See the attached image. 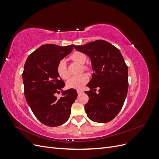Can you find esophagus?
<instances>
[{"label":"esophagus","instance_id":"obj_1","mask_svg":"<svg viewBox=\"0 0 159 159\" xmlns=\"http://www.w3.org/2000/svg\"><path fill=\"white\" fill-rule=\"evenodd\" d=\"M77 92H78V94H81V93H82L84 91H82V90H80V89H78L77 90Z\"/></svg>","mask_w":159,"mask_h":159}]
</instances>
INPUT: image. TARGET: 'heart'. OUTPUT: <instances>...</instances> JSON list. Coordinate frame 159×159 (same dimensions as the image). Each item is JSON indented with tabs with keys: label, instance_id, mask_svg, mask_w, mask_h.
I'll return each instance as SVG.
<instances>
[{
	"label": "heart",
	"instance_id": "b5f03b06",
	"mask_svg": "<svg viewBox=\"0 0 159 159\" xmlns=\"http://www.w3.org/2000/svg\"><path fill=\"white\" fill-rule=\"evenodd\" d=\"M70 59L82 65V68L84 71H89V67L87 65L84 64L87 60V56L84 53L75 51L70 56ZM57 73L61 79L67 80L70 77V74L68 71L66 65V61L65 59H61L59 61L58 64L57 65ZM89 76L83 74L80 75L73 76L67 81V86L70 88L74 89H81L88 82Z\"/></svg>",
	"mask_w": 159,
	"mask_h": 159
}]
</instances>
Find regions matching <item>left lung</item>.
I'll use <instances>...</instances> for the list:
<instances>
[{
	"label": "left lung",
	"mask_w": 159,
	"mask_h": 159,
	"mask_svg": "<svg viewBox=\"0 0 159 159\" xmlns=\"http://www.w3.org/2000/svg\"><path fill=\"white\" fill-rule=\"evenodd\" d=\"M74 48L87 54L94 71L85 91L89 97L85 105L88 117L94 122L107 123L117 116L127 97L128 67L121 52L109 42L98 40ZM99 93H95L97 88Z\"/></svg>",
	"instance_id": "1"
}]
</instances>
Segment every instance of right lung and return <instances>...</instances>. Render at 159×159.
Returning a JSON list of instances; mask_svg holds the SVG:
<instances>
[{
    "mask_svg": "<svg viewBox=\"0 0 159 159\" xmlns=\"http://www.w3.org/2000/svg\"><path fill=\"white\" fill-rule=\"evenodd\" d=\"M74 45L45 44L28 57L22 73L26 102L36 117L45 125L57 127L68 121L78 93L70 89L60 93L65 83L57 73V65L71 52Z\"/></svg>",
    "mask_w": 159,
    "mask_h": 159,
    "instance_id": "right-lung-1",
    "label": "right lung"
}]
</instances>
